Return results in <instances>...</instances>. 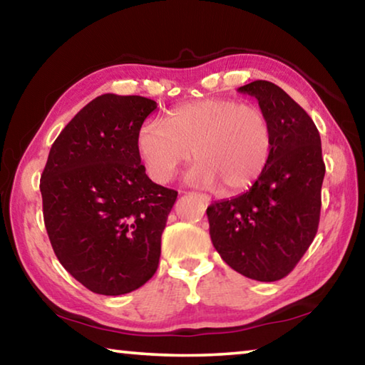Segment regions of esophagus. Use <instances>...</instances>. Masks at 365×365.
<instances>
[{"label": "esophagus", "mask_w": 365, "mask_h": 365, "mask_svg": "<svg viewBox=\"0 0 365 365\" xmlns=\"http://www.w3.org/2000/svg\"><path fill=\"white\" fill-rule=\"evenodd\" d=\"M195 195L198 196L201 201H205V203H210V196H207V195H200V193H195Z\"/></svg>", "instance_id": "esophagus-1"}]
</instances>
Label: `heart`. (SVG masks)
<instances>
[{"label":"heart","mask_w":365,"mask_h":365,"mask_svg":"<svg viewBox=\"0 0 365 365\" xmlns=\"http://www.w3.org/2000/svg\"><path fill=\"white\" fill-rule=\"evenodd\" d=\"M271 148L273 130L266 113L235 99L183 103L170 110L165 123L148 120L136 133L138 155L153 180L169 182L193 154L198 162L188 182L222 185L229 195L244 192L262 177Z\"/></svg>","instance_id":"1"}]
</instances>
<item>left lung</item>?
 Wrapping results in <instances>:
<instances>
[{
  "instance_id": "1",
  "label": "left lung",
  "mask_w": 365,
  "mask_h": 365,
  "mask_svg": "<svg viewBox=\"0 0 365 365\" xmlns=\"http://www.w3.org/2000/svg\"><path fill=\"white\" fill-rule=\"evenodd\" d=\"M239 92L258 101L273 130V148L262 177L245 193L207 206L210 235L237 273L279 281L307 252L320 222L325 177L320 133L279 86L253 81Z\"/></svg>"
}]
</instances>
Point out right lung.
<instances>
[{
  "mask_svg": "<svg viewBox=\"0 0 365 365\" xmlns=\"http://www.w3.org/2000/svg\"><path fill=\"white\" fill-rule=\"evenodd\" d=\"M155 108L141 96L96 97L51 144L40 178L56 258L102 296L135 291L159 266L177 192L154 183L136 151V133Z\"/></svg>",
  "mask_w": 365,
  "mask_h": 365,
  "instance_id": "obj_1",
  "label": "right lung"
}]
</instances>
